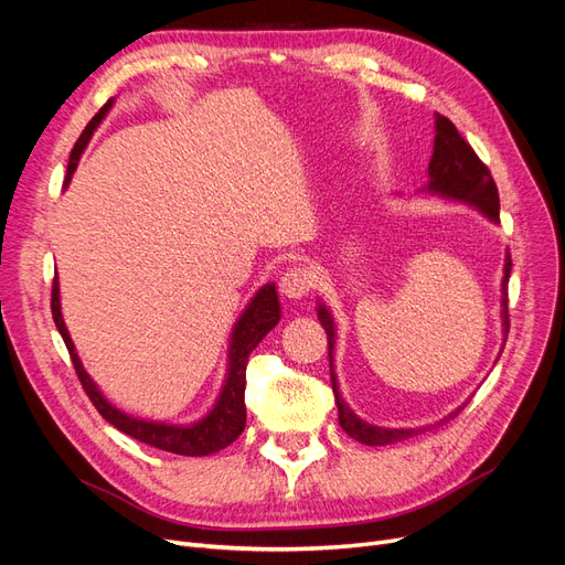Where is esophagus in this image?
Instances as JSON below:
<instances>
[{
  "label": "esophagus",
  "mask_w": 565,
  "mask_h": 565,
  "mask_svg": "<svg viewBox=\"0 0 565 565\" xmlns=\"http://www.w3.org/2000/svg\"><path fill=\"white\" fill-rule=\"evenodd\" d=\"M313 287V273L309 268H292L287 270L280 280V292L282 297L299 301L311 292Z\"/></svg>",
  "instance_id": "obj_1"
}]
</instances>
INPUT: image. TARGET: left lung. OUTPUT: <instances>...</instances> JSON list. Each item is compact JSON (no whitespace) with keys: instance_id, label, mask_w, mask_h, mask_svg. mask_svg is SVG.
I'll return each instance as SVG.
<instances>
[{"instance_id":"1","label":"left lung","mask_w":565,"mask_h":565,"mask_svg":"<svg viewBox=\"0 0 565 565\" xmlns=\"http://www.w3.org/2000/svg\"><path fill=\"white\" fill-rule=\"evenodd\" d=\"M434 156L429 160V183L422 188V193L426 195H436L443 200H455V202H465L469 207L481 212L486 218H490L492 224H500V195H498V185H494L488 167L478 160L473 148L461 139V134L457 127L450 122L448 117L434 115ZM509 273H511V256L507 252L504 256V276H502V332L507 341L509 332V311H507V285H509ZM318 320L324 328V334H328V351H330V377H332V391H334V403L339 409V424L351 438L365 443V446H388V443L413 438L417 434H424L429 429H436V426L446 424L455 419L465 405L461 403L452 413H448L443 419L417 426V429H388V426H377L370 424L365 419L358 417L349 403L344 401L339 391L337 382V372H334V344H337V324L332 318V311L318 299ZM502 353V351H500Z\"/></svg>"}]
</instances>
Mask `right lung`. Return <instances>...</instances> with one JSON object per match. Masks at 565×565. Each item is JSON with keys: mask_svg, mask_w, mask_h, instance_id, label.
Listing matches in <instances>:
<instances>
[{"mask_svg": "<svg viewBox=\"0 0 565 565\" xmlns=\"http://www.w3.org/2000/svg\"><path fill=\"white\" fill-rule=\"evenodd\" d=\"M113 104H115V98H110L108 104L92 117V122L87 125V129L82 131V136L77 139L73 152H71V162H67L65 185L71 183L84 148L89 146V139L94 136V131L98 129V125L104 122L106 115L110 113ZM51 313H54L56 328H58V332L65 341L67 351H71L77 377H79L84 391H87V396L92 398L94 407L100 413V417L110 422L115 429H119L122 434L146 443V446L174 452V455H185V457H202V455H212V452L224 450L226 446H231V443L237 436L245 431V422H247V409H245L247 361H249V353L256 347H259V341L278 324L280 301H278V292H276V282H266L262 289H256V295L249 299V303L245 306V311L241 313V318L235 320L233 330H231L226 377H224V384H221L218 396H216L210 413L198 422H191V424H172V422H156V419L134 417V415L125 413V409H119L117 405H113L104 396V391L98 388V384L89 377V372L84 370L79 355H77V349H75L73 339H71V332H67V328H65V320H63V313H61L58 278L54 280V292H51Z\"/></svg>", "mask_w": 565, "mask_h": 565, "instance_id": "add662e5", "label": "right lung"}]
</instances>
